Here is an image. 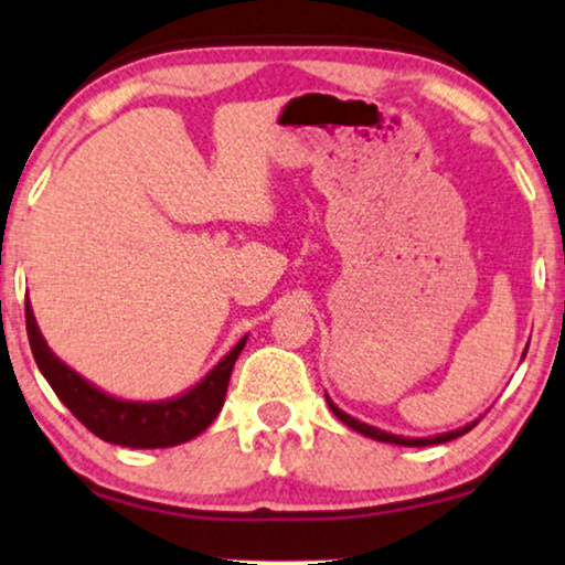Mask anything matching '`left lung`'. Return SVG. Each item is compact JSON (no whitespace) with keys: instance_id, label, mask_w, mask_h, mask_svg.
Listing matches in <instances>:
<instances>
[{"instance_id":"1","label":"left lung","mask_w":565,"mask_h":565,"mask_svg":"<svg viewBox=\"0 0 565 565\" xmlns=\"http://www.w3.org/2000/svg\"><path fill=\"white\" fill-rule=\"evenodd\" d=\"M524 355H526V350H524ZM327 402H329V409H332V413L340 417L342 423H345L348 428H353V430H358V434H363V436H369V438H373V441H384V444H397V446H436V444H446V441H454V438H459V436H465L467 430H472L475 426H478V420H472V423H467L465 428H457V430H449V434H438V436H428V438H407V436H397V434H390V430H381V428H373V426H369V423H363V420H358V417H353V415H348L345 409H340L334 405L332 399H329V394H327Z\"/></svg>"}]
</instances>
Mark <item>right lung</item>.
<instances>
[{
  "instance_id": "add662e5",
  "label": "right lung",
  "mask_w": 565,
  "mask_h": 565,
  "mask_svg": "<svg viewBox=\"0 0 565 565\" xmlns=\"http://www.w3.org/2000/svg\"><path fill=\"white\" fill-rule=\"evenodd\" d=\"M25 327L35 363H39L51 390L56 392V397L64 402V407L90 434L104 438L108 444L129 446V449H166V446H179L200 436L223 407L233 365H236L241 350L248 340V334L241 337L236 348L228 355L220 358L215 369L204 373V379L196 381L192 390L158 402H131L98 390L85 376H79L75 369L58 361L54 350L43 340L28 298Z\"/></svg>"
}]
</instances>
